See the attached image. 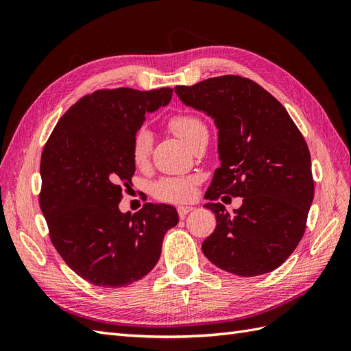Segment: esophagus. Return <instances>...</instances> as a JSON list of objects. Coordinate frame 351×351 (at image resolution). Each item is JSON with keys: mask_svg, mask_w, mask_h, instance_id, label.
I'll use <instances>...</instances> for the list:
<instances>
[{"mask_svg": "<svg viewBox=\"0 0 351 351\" xmlns=\"http://www.w3.org/2000/svg\"><path fill=\"white\" fill-rule=\"evenodd\" d=\"M193 209H195L193 206H178V208H177L178 217L183 219V218H186V215H187V214H190V212H192Z\"/></svg>", "mask_w": 351, "mask_h": 351, "instance_id": "esophagus-1", "label": "esophagus"}]
</instances>
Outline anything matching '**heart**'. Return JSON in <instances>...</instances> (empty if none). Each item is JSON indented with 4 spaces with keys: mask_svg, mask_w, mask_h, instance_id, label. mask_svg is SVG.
<instances>
[{
    "mask_svg": "<svg viewBox=\"0 0 351 351\" xmlns=\"http://www.w3.org/2000/svg\"><path fill=\"white\" fill-rule=\"evenodd\" d=\"M168 127L180 139L192 146L200 134L208 133L205 123L193 114H177L168 120ZM154 147V134L146 127H139L132 139V159L136 167L147 165ZM196 193V178L193 177H164L155 183L154 195L164 202L182 204Z\"/></svg>",
    "mask_w": 351,
    "mask_h": 351,
    "instance_id": "heart-1",
    "label": "heart"
}]
</instances>
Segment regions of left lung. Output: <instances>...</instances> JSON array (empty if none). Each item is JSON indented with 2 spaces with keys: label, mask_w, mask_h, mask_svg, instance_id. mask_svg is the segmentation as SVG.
Masks as SVG:
<instances>
[{
  "label": "left lung",
  "mask_w": 351,
  "mask_h": 351,
  "mask_svg": "<svg viewBox=\"0 0 351 351\" xmlns=\"http://www.w3.org/2000/svg\"><path fill=\"white\" fill-rule=\"evenodd\" d=\"M176 93L218 127L221 167L205 195L217 227L202 252L215 267L240 277L274 271L302 240L313 200L303 134L282 105L246 77H210L176 86ZM221 194L243 197L234 215L215 204Z\"/></svg>",
  "instance_id": "1"
}]
</instances>
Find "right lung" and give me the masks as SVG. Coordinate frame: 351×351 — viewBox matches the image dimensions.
Instances as JSON below:
<instances>
[{
  "instance_id": "obj_1",
  "label": "right lung",
  "mask_w": 351,
  "mask_h": 351,
  "mask_svg": "<svg viewBox=\"0 0 351 351\" xmlns=\"http://www.w3.org/2000/svg\"><path fill=\"white\" fill-rule=\"evenodd\" d=\"M173 89H101L61 117L40 156L39 206L49 239L79 277L99 287H125L149 274L165 232L177 226L174 206L119 209L132 184V139L145 114L171 101Z\"/></svg>"
}]
</instances>
